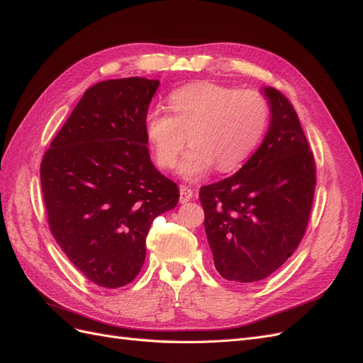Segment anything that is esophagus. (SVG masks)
I'll return each instance as SVG.
<instances>
[{
	"mask_svg": "<svg viewBox=\"0 0 363 363\" xmlns=\"http://www.w3.org/2000/svg\"><path fill=\"white\" fill-rule=\"evenodd\" d=\"M192 195H194V192L191 188H188V186H180V203L182 204L191 201Z\"/></svg>",
	"mask_w": 363,
	"mask_h": 363,
	"instance_id": "1",
	"label": "esophagus"
}]
</instances>
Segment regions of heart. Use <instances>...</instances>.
<instances>
[{"mask_svg":"<svg viewBox=\"0 0 363 363\" xmlns=\"http://www.w3.org/2000/svg\"><path fill=\"white\" fill-rule=\"evenodd\" d=\"M169 112L155 107L145 116V135L160 168L171 169L189 140L180 172L196 179L212 167L238 169L262 139L271 115L259 91H239L216 83H194L174 91Z\"/></svg>","mask_w":363,"mask_h":363,"instance_id":"obj_1","label":"heart"}]
</instances>
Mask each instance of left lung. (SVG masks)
<instances>
[{"instance_id": "left-lung-1", "label": "left lung", "mask_w": 363, "mask_h": 363, "mask_svg": "<svg viewBox=\"0 0 363 363\" xmlns=\"http://www.w3.org/2000/svg\"><path fill=\"white\" fill-rule=\"evenodd\" d=\"M271 123L259 150L236 174L200 189L204 228L225 280L267 279L300 245L312 211L316 164L294 106L265 87Z\"/></svg>"}]
</instances>
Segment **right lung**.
Segmentation results:
<instances>
[{
	"instance_id": "add662e5",
	"label": "right lung",
	"mask_w": 363,
	"mask_h": 363,
	"mask_svg": "<svg viewBox=\"0 0 363 363\" xmlns=\"http://www.w3.org/2000/svg\"><path fill=\"white\" fill-rule=\"evenodd\" d=\"M157 80L115 79L84 92L40 163L48 225L65 255L98 286L131 283L155 218L179 186L150 160L145 116Z\"/></svg>"
}]
</instances>
